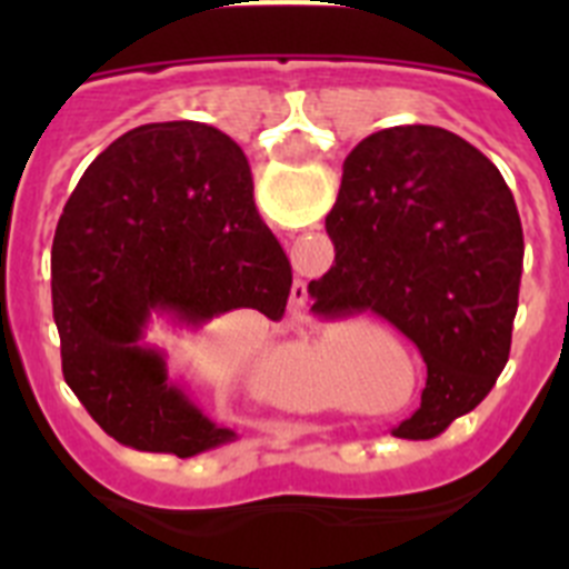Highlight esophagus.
Segmentation results:
<instances>
[{
    "mask_svg": "<svg viewBox=\"0 0 569 569\" xmlns=\"http://www.w3.org/2000/svg\"><path fill=\"white\" fill-rule=\"evenodd\" d=\"M293 299L305 301V284H301V281H296L293 284Z\"/></svg>",
    "mask_w": 569,
    "mask_h": 569,
    "instance_id": "esophagus-1",
    "label": "esophagus"
}]
</instances>
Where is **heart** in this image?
Returning a JSON list of instances; mask_svg holds the SVG:
<instances>
[{"instance_id":"obj_1","label":"heart","mask_w":569,"mask_h":569,"mask_svg":"<svg viewBox=\"0 0 569 569\" xmlns=\"http://www.w3.org/2000/svg\"><path fill=\"white\" fill-rule=\"evenodd\" d=\"M330 373H333L330 367H321V365H310L308 367V379H328ZM293 379H296V376L288 370V373H284V387H293Z\"/></svg>"}]
</instances>
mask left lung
Wrapping results in <instances>:
<instances>
[{"label":"left lung","mask_w":569,"mask_h":569,"mask_svg":"<svg viewBox=\"0 0 569 569\" xmlns=\"http://www.w3.org/2000/svg\"><path fill=\"white\" fill-rule=\"evenodd\" d=\"M333 268L310 281L321 319L373 313L419 347L421 407L393 430L433 439L510 359L525 233L499 168L461 136L405 124L350 150L325 219Z\"/></svg>","instance_id":"obj_1"}]
</instances>
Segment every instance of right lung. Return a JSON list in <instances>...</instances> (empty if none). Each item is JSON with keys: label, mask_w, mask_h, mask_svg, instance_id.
<instances>
[{"label": "right lung", "mask_w": 569, "mask_h": 569, "mask_svg": "<svg viewBox=\"0 0 569 569\" xmlns=\"http://www.w3.org/2000/svg\"><path fill=\"white\" fill-rule=\"evenodd\" d=\"M50 273L64 381L104 433L179 459L236 439L142 345L150 313L199 328L236 308L273 321L288 308L290 261L228 133L153 122L119 136L70 193Z\"/></svg>", "instance_id": "add662e5"}]
</instances>
